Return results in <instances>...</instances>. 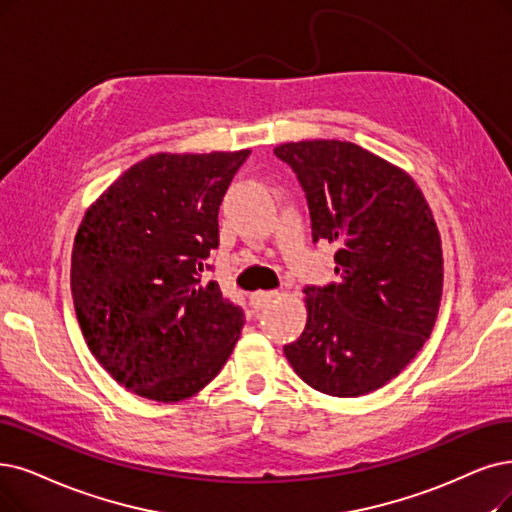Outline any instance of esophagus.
I'll list each match as a JSON object with an SVG mask.
<instances>
[{"label": "esophagus", "mask_w": 512, "mask_h": 512, "mask_svg": "<svg viewBox=\"0 0 512 512\" xmlns=\"http://www.w3.org/2000/svg\"><path fill=\"white\" fill-rule=\"evenodd\" d=\"M275 298H277L275 290H271V292H254L250 296V302H252L254 309H264V306H267L269 302H273Z\"/></svg>", "instance_id": "obj_1"}]
</instances>
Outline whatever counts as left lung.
<instances>
[{"label": "left lung", "mask_w": 512, "mask_h": 512, "mask_svg": "<svg viewBox=\"0 0 512 512\" xmlns=\"http://www.w3.org/2000/svg\"><path fill=\"white\" fill-rule=\"evenodd\" d=\"M311 212L313 241L338 245V283L306 285V325L283 346L315 391L359 397L393 380L431 336L443 292L431 208L393 163L344 140L275 147Z\"/></svg>", "instance_id": "obj_1"}]
</instances>
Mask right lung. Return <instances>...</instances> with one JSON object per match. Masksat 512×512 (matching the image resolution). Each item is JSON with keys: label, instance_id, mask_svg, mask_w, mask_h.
Instances as JSON below:
<instances>
[{"label": "right lung", "instance_id": "right-lung-1", "mask_svg": "<svg viewBox=\"0 0 512 512\" xmlns=\"http://www.w3.org/2000/svg\"><path fill=\"white\" fill-rule=\"evenodd\" d=\"M250 157L157 153L121 174L81 220L71 292L88 349L128 391L161 403L212 382L243 327L241 306L203 279L218 210Z\"/></svg>", "mask_w": 512, "mask_h": 512}]
</instances>
